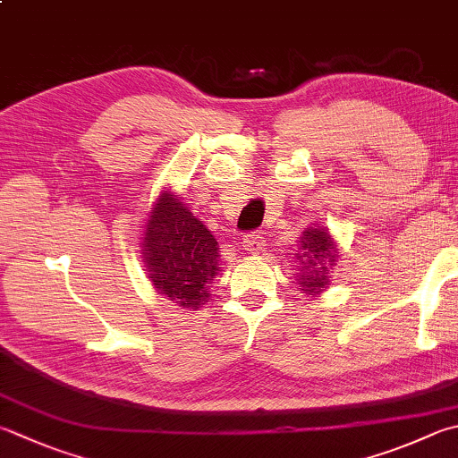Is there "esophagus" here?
Listing matches in <instances>:
<instances>
[{
    "label": "esophagus",
    "mask_w": 458,
    "mask_h": 458,
    "mask_svg": "<svg viewBox=\"0 0 458 458\" xmlns=\"http://www.w3.org/2000/svg\"><path fill=\"white\" fill-rule=\"evenodd\" d=\"M265 237L263 235H257V233H251V235H245V239H243V249L245 251H249V253H253V255H257V253H261L263 249H265Z\"/></svg>",
    "instance_id": "esophagus-1"
}]
</instances>
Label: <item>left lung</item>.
<instances>
[{
	"label": "left lung",
	"mask_w": 458,
	"mask_h": 458,
	"mask_svg": "<svg viewBox=\"0 0 458 458\" xmlns=\"http://www.w3.org/2000/svg\"><path fill=\"white\" fill-rule=\"evenodd\" d=\"M299 259L301 273L297 283L301 284V291L309 293H321L329 284V269L336 261V245L327 229L309 227L303 231L301 237V251L295 255Z\"/></svg>",
	"instance_id": "8db88e82"
}]
</instances>
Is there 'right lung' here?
Segmentation results:
<instances>
[{"mask_svg":"<svg viewBox=\"0 0 458 458\" xmlns=\"http://www.w3.org/2000/svg\"><path fill=\"white\" fill-rule=\"evenodd\" d=\"M143 263L159 295L183 309H199L219 271V243L171 191L151 207L143 237Z\"/></svg>","mask_w":458,"mask_h":458,"instance_id":"add662e5","label":"right lung"}]
</instances>
